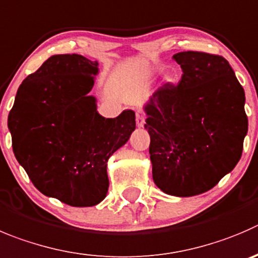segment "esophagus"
Returning <instances> with one entry per match:
<instances>
[{"label": "esophagus", "mask_w": 258, "mask_h": 258, "mask_svg": "<svg viewBox=\"0 0 258 258\" xmlns=\"http://www.w3.org/2000/svg\"><path fill=\"white\" fill-rule=\"evenodd\" d=\"M136 120H137V125H138L139 127H143L144 122H146V115H144V112L142 111V110H137Z\"/></svg>", "instance_id": "esophagus-1"}]
</instances>
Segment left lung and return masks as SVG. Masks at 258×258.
<instances>
[{
  "instance_id": "left-lung-1",
  "label": "left lung",
  "mask_w": 258,
  "mask_h": 258,
  "mask_svg": "<svg viewBox=\"0 0 258 258\" xmlns=\"http://www.w3.org/2000/svg\"><path fill=\"white\" fill-rule=\"evenodd\" d=\"M182 77L162 86L144 105V127L157 187L178 198L214 187L241 159L248 119L244 90L220 55H173Z\"/></svg>"
}]
</instances>
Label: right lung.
<instances>
[{
	"instance_id": "1",
	"label": "right lung",
	"mask_w": 258,
	"mask_h": 258,
	"mask_svg": "<svg viewBox=\"0 0 258 258\" xmlns=\"http://www.w3.org/2000/svg\"><path fill=\"white\" fill-rule=\"evenodd\" d=\"M97 75V60L51 55L23 81L7 119L15 157L34 186L71 207L106 198L107 161L136 131L133 110L99 114L88 94Z\"/></svg>"
}]
</instances>
